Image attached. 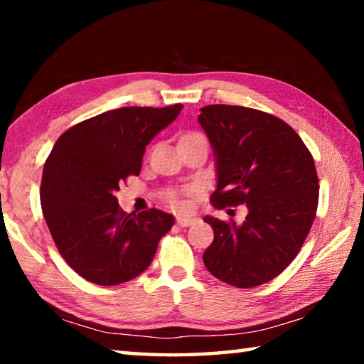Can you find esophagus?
<instances>
[{"label":"esophagus","instance_id":"34e87169","mask_svg":"<svg viewBox=\"0 0 364 364\" xmlns=\"http://www.w3.org/2000/svg\"><path fill=\"white\" fill-rule=\"evenodd\" d=\"M197 221V217L194 215H180V217H176V223L180 226H191L194 225Z\"/></svg>","mask_w":364,"mask_h":364}]
</instances>
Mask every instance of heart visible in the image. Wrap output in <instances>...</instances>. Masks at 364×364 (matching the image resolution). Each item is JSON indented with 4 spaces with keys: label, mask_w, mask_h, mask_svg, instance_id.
I'll return each mask as SVG.
<instances>
[{
    "label": "heart",
    "mask_w": 364,
    "mask_h": 364,
    "mask_svg": "<svg viewBox=\"0 0 364 364\" xmlns=\"http://www.w3.org/2000/svg\"><path fill=\"white\" fill-rule=\"evenodd\" d=\"M191 136H202L200 133H188V134H184L183 138H191Z\"/></svg>",
    "instance_id": "b5f03b06"
}]
</instances>
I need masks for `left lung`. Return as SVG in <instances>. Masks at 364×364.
Instances as JSON below:
<instances>
[{
  "instance_id": "8db88e82",
  "label": "left lung",
  "mask_w": 364,
  "mask_h": 364,
  "mask_svg": "<svg viewBox=\"0 0 364 364\" xmlns=\"http://www.w3.org/2000/svg\"><path fill=\"white\" fill-rule=\"evenodd\" d=\"M217 162L215 208L245 204L242 225L205 217L213 242L204 263L215 278L249 289L281 274L297 257L318 208L315 160L294 128L262 110L213 104L200 109Z\"/></svg>"
}]
</instances>
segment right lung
<instances>
[{
  "mask_svg": "<svg viewBox=\"0 0 364 364\" xmlns=\"http://www.w3.org/2000/svg\"><path fill=\"white\" fill-rule=\"evenodd\" d=\"M183 104L122 107L80 122L59 136L43 168V217L59 254L83 279L117 286L149 267L173 215L123 212L115 193L139 175L146 146Z\"/></svg>",
  "mask_w": 364,
  "mask_h": 364,
  "instance_id": "1",
  "label": "right lung"
}]
</instances>
